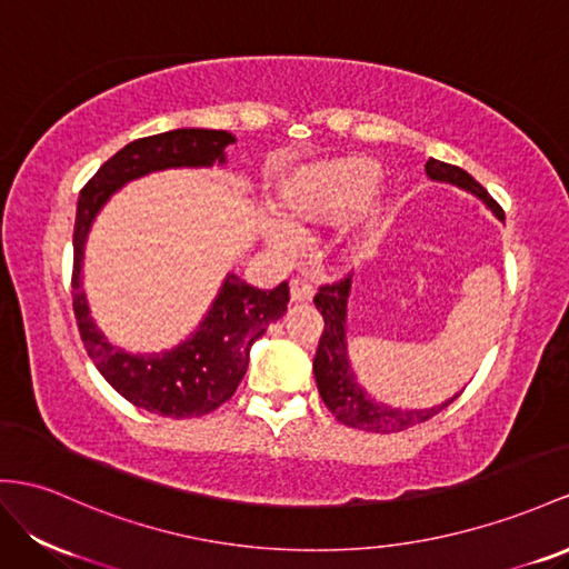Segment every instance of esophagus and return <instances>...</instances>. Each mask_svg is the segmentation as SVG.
Masks as SVG:
<instances>
[{
    "label": "esophagus",
    "mask_w": 569,
    "mask_h": 569,
    "mask_svg": "<svg viewBox=\"0 0 569 569\" xmlns=\"http://www.w3.org/2000/svg\"><path fill=\"white\" fill-rule=\"evenodd\" d=\"M315 296V286L308 279H300L296 276L293 281H290V302H308Z\"/></svg>",
    "instance_id": "1"
}]
</instances>
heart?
Segmentation results:
<instances>
[{"label":"heart","instance_id":"heart-1","mask_svg":"<svg viewBox=\"0 0 569 569\" xmlns=\"http://www.w3.org/2000/svg\"><path fill=\"white\" fill-rule=\"evenodd\" d=\"M377 182V166L368 158L348 156L302 168L283 180L271 197V211L286 228L341 223L360 209L358 221L343 236L346 250L358 252L375 236L377 203L370 197ZM276 226L271 238L286 242L288 232Z\"/></svg>","mask_w":569,"mask_h":569}]
</instances>
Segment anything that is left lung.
Here are the masks:
<instances>
[{"label": "left lung", "instance_id": "8db88e82", "mask_svg": "<svg viewBox=\"0 0 569 569\" xmlns=\"http://www.w3.org/2000/svg\"><path fill=\"white\" fill-rule=\"evenodd\" d=\"M428 178L435 182H449L457 184L466 192L476 194L478 199L486 201V207L505 221V211L498 207L483 184H478L469 172L442 163V160L430 158L426 163ZM351 276H346L343 281L322 286L315 296L317 310L325 317V331L319 337V346L315 353V380L319 397L327 403V409L337 416L339 423L348 428L368 430V432H399L406 428H413L418 423H426L428 418L437 416L442 409L455 401L459 395L442 401L432 409H395L382 401L372 399L366 389H362L356 380V372L348 362V343H346V315H348V296H351Z\"/></svg>", "mask_w": 569, "mask_h": 569}]
</instances>
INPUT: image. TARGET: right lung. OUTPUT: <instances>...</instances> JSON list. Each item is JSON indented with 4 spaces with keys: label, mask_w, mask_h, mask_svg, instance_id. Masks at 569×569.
Masks as SVG:
<instances>
[{
    "label": "right lung",
    "mask_w": 569,
    "mask_h": 569,
    "mask_svg": "<svg viewBox=\"0 0 569 569\" xmlns=\"http://www.w3.org/2000/svg\"><path fill=\"white\" fill-rule=\"evenodd\" d=\"M236 137L223 129H172L127 143L106 160L81 189L74 223L71 298L86 353L108 385L137 409L166 418H199L226 403L250 362L252 343L288 310V283L259 290L228 273L189 339L170 351L127 353L112 346L93 322L83 293V250L98 211L118 189L168 168H211L226 163V146Z\"/></svg>",
    "instance_id": "right-lung-1"
}]
</instances>
